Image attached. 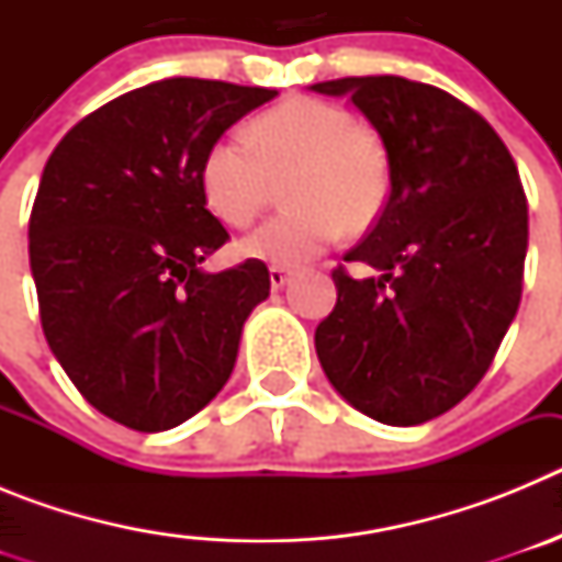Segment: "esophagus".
Masks as SVG:
<instances>
[{
	"instance_id": "esophagus-1",
	"label": "esophagus",
	"mask_w": 562,
	"mask_h": 562,
	"mask_svg": "<svg viewBox=\"0 0 562 562\" xmlns=\"http://www.w3.org/2000/svg\"><path fill=\"white\" fill-rule=\"evenodd\" d=\"M290 278H292L290 267H281V265L270 267V286H272V290H281V286H284Z\"/></svg>"
}]
</instances>
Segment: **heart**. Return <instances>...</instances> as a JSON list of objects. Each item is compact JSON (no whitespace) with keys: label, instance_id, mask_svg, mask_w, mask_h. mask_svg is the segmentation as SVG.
I'll return each instance as SVG.
<instances>
[{"label":"heart","instance_id":"obj_1","mask_svg":"<svg viewBox=\"0 0 562 562\" xmlns=\"http://www.w3.org/2000/svg\"><path fill=\"white\" fill-rule=\"evenodd\" d=\"M241 137H222L200 168L202 196L216 220L245 231L284 182V213L245 238L241 252L272 265H301L380 220L391 191L389 154L357 126L349 109L290 98L258 114Z\"/></svg>","mask_w":562,"mask_h":562}]
</instances>
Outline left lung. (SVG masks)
I'll list each match as a JSON object with an SVG mask.
<instances>
[{
	"label": "left lung",
	"instance_id": "left-lung-1",
	"mask_svg": "<svg viewBox=\"0 0 562 562\" xmlns=\"http://www.w3.org/2000/svg\"><path fill=\"white\" fill-rule=\"evenodd\" d=\"M349 95L389 154L391 191L331 272L337 304L315 329L337 394L382 425H422L486 374L524 290L529 211L518 166L475 109L400 76L312 83Z\"/></svg>",
	"mask_w": 562,
	"mask_h": 562
}]
</instances>
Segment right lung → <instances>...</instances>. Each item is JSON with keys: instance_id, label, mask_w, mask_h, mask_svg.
<instances>
[{"instance_id": "obj_1", "label": "right lung", "mask_w": 562, "mask_h": 562, "mask_svg": "<svg viewBox=\"0 0 562 562\" xmlns=\"http://www.w3.org/2000/svg\"><path fill=\"white\" fill-rule=\"evenodd\" d=\"M278 92L166 78L87 114L49 154L30 213V270L49 349L83 400L157 434L202 411L270 295L265 261L205 272L227 231L200 168Z\"/></svg>"}]
</instances>
